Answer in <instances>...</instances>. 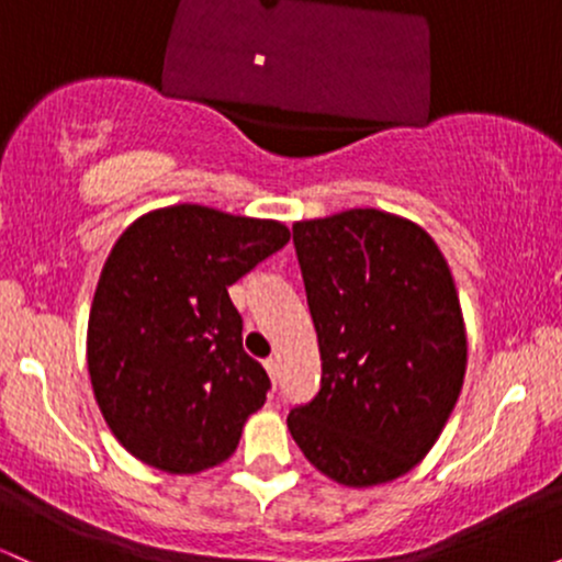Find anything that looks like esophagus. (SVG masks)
<instances>
[{
    "label": "esophagus",
    "instance_id": "1",
    "mask_svg": "<svg viewBox=\"0 0 562 562\" xmlns=\"http://www.w3.org/2000/svg\"><path fill=\"white\" fill-rule=\"evenodd\" d=\"M263 367H267V372H269V378H272V383H277V378H280V362H277V359L272 357V359H267V362H263Z\"/></svg>",
    "mask_w": 562,
    "mask_h": 562
}]
</instances>
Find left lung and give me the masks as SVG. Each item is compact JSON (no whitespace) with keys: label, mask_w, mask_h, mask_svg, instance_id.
Instances as JSON below:
<instances>
[{"label":"left lung","mask_w":562,"mask_h":562,"mask_svg":"<svg viewBox=\"0 0 562 562\" xmlns=\"http://www.w3.org/2000/svg\"><path fill=\"white\" fill-rule=\"evenodd\" d=\"M293 243L322 385L290 409V436L327 479L389 483L438 441L465 380L449 263L423 227L378 209L295 222Z\"/></svg>","instance_id":"left-lung-1"}]
</instances>
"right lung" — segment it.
I'll return each mask as SVG.
<instances>
[{"label":"right lung","instance_id":"right-lung-1","mask_svg":"<svg viewBox=\"0 0 562 562\" xmlns=\"http://www.w3.org/2000/svg\"><path fill=\"white\" fill-rule=\"evenodd\" d=\"M288 240L272 218L192 203L150 211L115 240L89 312L87 364L128 454L173 475L229 460L269 375L243 351L227 288Z\"/></svg>","mask_w":562,"mask_h":562}]
</instances>
